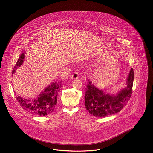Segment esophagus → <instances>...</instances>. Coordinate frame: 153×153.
Wrapping results in <instances>:
<instances>
[{"label":"esophagus","instance_id":"esophagus-1","mask_svg":"<svg viewBox=\"0 0 153 153\" xmlns=\"http://www.w3.org/2000/svg\"><path fill=\"white\" fill-rule=\"evenodd\" d=\"M71 78L72 79H77L79 78V73L77 72H75L74 74H72Z\"/></svg>","mask_w":153,"mask_h":153}]
</instances>
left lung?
<instances>
[{"instance_id":"1","label":"left lung","mask_w":153,"mask_h":153,"mask_svg":"<svg viewBox=\"0 0 153 153\" xmlns=\"http://www.w3.org/2000/svg\"><path fill=\"white\" fill-rule=\"evenodd\" d=\"M134 80V72L131 68L126 81V86L114 94L107 93L98 88L90 79H87L85 95L86 110L93 116L98 117L110 116L120 111L131 96Z\"/></svg>"}]
</instances>
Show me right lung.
<instances>
[{
    "label": "right lung",
    "mask_w": 153,
    "mask_h": 153,
    "mask_svg": "<svg viewBox=\"0 0 153 153\" xmlns=\"http://www.w3.org/2000/svg\"><path fill=\"white\" fill-rule=\"evenodd\" d=\"M26 52L22 51L12 71V76L16 70L23 64ZM60 82H53L48 85L37 97L25 99L20 96L16 97L20 106L25 111L33 115L45 116L51 114L54 111L56 105L58 94L62 87Z\"/></svg>",
    "instance_id": "1"
}]
</instances>
